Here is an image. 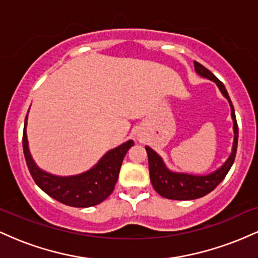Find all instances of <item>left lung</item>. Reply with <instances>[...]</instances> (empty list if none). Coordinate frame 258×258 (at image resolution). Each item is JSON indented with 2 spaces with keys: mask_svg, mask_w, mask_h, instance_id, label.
Returning <instances> with one entry per match:
<instances>
[{
  "mask_svg": "<svg viewBox=\"0 0 258 258\" xmlns=\"http://www.w3.org/2000/svg\"><path fill=\"white\" fill-rule=\"evenodd\" d=\"M195 72L199 76L204 79L211 80L217 85L218 90L221 91L222 96L228 100L230 106V116L233 120V147L232 153L224 161V164L207 174H191L184 172H176V171L170 170L166 166L161 156L159 155L155 150L146 146V150L148 154V162H149V173L152 184L161 197L166 199L172 200H193L199 199L201 197H205L210 191H212L223 180L227 173L229 172L232 167L234 159H235L236 148H238V123L235 119V111H234L232 100L229 98V94L224 87V85L216 76L203 67L198 61H194Z\"/></svg>",
  "mask_w": 258,
  "mask_h": 258,
  "instance_id": "obj_1",
  "label": "left lung"
}]
</instances>
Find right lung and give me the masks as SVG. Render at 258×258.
<instances>
[{"label":"right lung","instance_id":"1","mask_svg":"<svg viewBox=\"0 0 258 258\" xmlns=\"http://www.w3.org/2000/svg\"><path fill=\"white\" fill-rule=\"evenodd\" d=\"M29 114V111H28ZM28 115L23 132V150L26 165L35 183L49 197L64 205L73 207H91L104 201L114 190L122 160L133 144L132 139L106 152L99 161L85 172L74 176H57L42 170L32 159L29 149Z\"/></svg>","mask_w":258,"mask_h":258}]
</instances>
